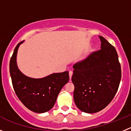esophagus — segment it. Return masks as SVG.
I'll return each mask as SVG.
<instances>
[{"label":"esophagus","mask_w":131,"mask_h":131,"mask_svg":"<svg viewBox=\"0 0 131 131\" xmlns=\"http://www.w3.org/2000/svg\"><path fill=\"white\" fill-rule=\"evenodd\" d=\"M73 71H69V78H70V80L72 78V75H73Z\"/></svg>","instance_id":"esophagus-1"}]
</instances>
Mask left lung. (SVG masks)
Wrapping results in <instances>:
<instances>
[{
    "label": "left lung",
    "instance_id": "8db88e82",
    "mask_svg": "<svg viewBox=\"0 0 131 131\" xmlns=\"http://www.w3.org/2000/svg\"><path fill=\"white\" fill-rule=\"evenodd\" d=\"M99 37L101 49L73 66L74 103L87 113H97L109 105L116 94L122 77L116 49L105 38Z\"/></svg>",
    "mask_w": 131,
    "mask_h": 131
}]
</instances>
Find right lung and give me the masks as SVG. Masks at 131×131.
<instances>
[{
	"mask_svg": "<svg viewBox=\"0 0 131 131\" xmlns=\"http://www.w3.org/2000/svg\"><path fill=\"white\" fill-rule=\"evenodd\" d=\"M19 42L15 48L9 62V72L16 94L29 110L43 113L50 110L55 104L62 88L68 82L69 72L53 73L42 78H32L22 74L17 65Z\"/></svg>",
	"mask_w": 131,
	"mask_h": 131,
	"instance_id": "1",
	"label": "right lung"
}]
</instances>
